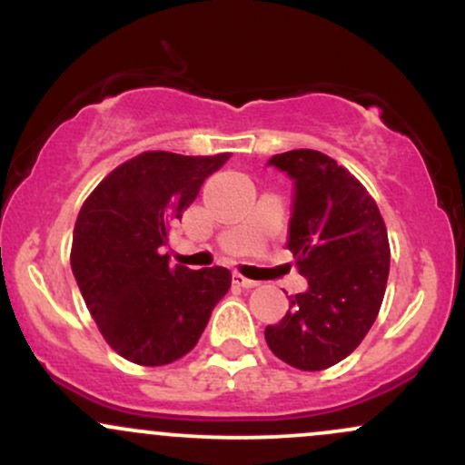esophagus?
<instances>
[{"label":"esophagus","instance_id":"34e87169","mask_svg":"<svg viewBox=\"0 0 465 465\" xmlns=\"http://www.w3.org/2000/svg\"><path fill=\"white\" fill-rule=\"evenodd\" d=\"M233 284H238V286H242V288H255V286L260 284V282L249 280V277H244V275H240V273H233Z\"/></svg>","mask_w":465,"mask_h":465}]
</instances>
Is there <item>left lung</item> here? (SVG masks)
<instances>
[{
	"instance_id": "obj_1",
	"label": "left lung",
	"mask_w": 465,
	"mask_h": 465,
	"mask_svg": "<svg viewBox=\"0 0 465 465\" xmlns=\"http://www.w3.org/2000/svg\"><path fill=\"white\" fill-rule=\"evenodd\" d=\"M266 165L292 181L286 247L308 288L288 297V312L266 325L264 339L297 370H328L359 348L381 311L389 277L385 221L359 179L328 154L302 148L273 154Z\"/></svg>"
}]
</instances>
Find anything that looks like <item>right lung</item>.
Returning a JSON list of instances; mask_svg holds the SVG:
<instances>
[{"label": "right lung", "mask_w": 465, "mask_h": 465, "mask_svg": "<svg viewBox=\"0 0 465 465\" xmlns=\"http://www.w3.org/2000/svg\"><path fill=\"white\" fill-rule=\"evenodd\" d=\"M229 153H142L92 192L74 227L72 271L106 343L126 361L159 367L199 343L232 286L225 266H170L168 232Z\"/></svg>", "instance_id": "add662e5"}]
</instances>
